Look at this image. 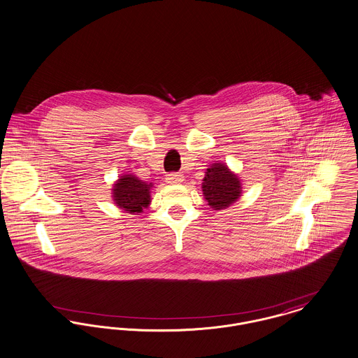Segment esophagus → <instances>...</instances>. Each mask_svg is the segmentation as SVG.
<instances>
[{
  "label": "esophagus",
  "instance_id": "obj_1",
  "mask_svg": "<svg viewBox=\"0 0 358 358\" xmlns=\"http://www.w3.org/2000/svg\"><path fill=\"white\" fill-rule=\"evenodd\" d=\"M184 181V176L180 173H170L166 176V182L169 184H180Z\"/></svg>",
  "mask_w": 358,
  "mask_h": 358
}]
</instances>
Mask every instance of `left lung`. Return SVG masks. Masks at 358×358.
<instances>
[{
  "label": "left lung",
  "mask_w": 358,
  "mask_h": 358,
  "mask_svg": "<svg viewBox=\"0 0 358 358\" xmlns=\"http://www.w3.org/2000/svg\"><path fill=\"white\" fill-rule=\"evenodd\" d=\"M203 194L214 210H222L234 203L241 194V184L227 166L214 164L206 171Z\"/></svg>",
  "instance_id": "1"
}]
</instances>
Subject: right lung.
<instances>
[{"instance_id":"1","label":"right lung","mask_w":358,"mask_h":358,"mask_svg":"<svg viewBox=\"0 0 358 358\" xmlns=\"http://www.w3.org/2000/svg\"><path fill=\"white\" fill-rule=\"evenodd\" d=\"M113 188L115 204L125 211L141 213L143 207H147L150 203V185L132 174L118 178Z\"/></svg>"}]
</instances>
